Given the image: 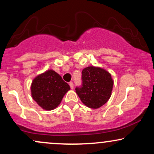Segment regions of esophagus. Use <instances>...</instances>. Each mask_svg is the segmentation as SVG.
I'll use <instances>...</instances> for the list:
<instances>
[{"instance_id":"34e87169","label":"esophagus","mask_w":154,"mask_h":154,"mask_svg":"<svg viewBox=\"0 0 154 154\" xmlns=\"http://www.w3.org/2000/svg\"><path fill=\"white\" fill-rule=\"evenodd\" d=\"M69 86H70V88H71V89H73V88H74V84H73V82H69Z\"/></svg>"}]
</instances>
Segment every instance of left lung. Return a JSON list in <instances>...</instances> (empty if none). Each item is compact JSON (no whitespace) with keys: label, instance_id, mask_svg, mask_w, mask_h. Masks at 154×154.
I'll list each match as a JSON object with an SVG mask.
<instances>
[{"label":"left lung","instance_id":"obj_1","mask_svg":"<svg viewBox=\"0 0 154 154\" xmlns=\"http://www.w3.org/2000/svg\"><path fill=\"white\" fill-rule=\"evenodd\" d=\"M113 85L110 73L99 67L88 66L82 72V85L75 91L85 105L98 109L110 98Z\"/></svg>","mask_w":154,"mask_h":154}]
</instances>
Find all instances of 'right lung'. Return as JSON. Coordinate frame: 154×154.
<instances>
[{"instance_id":"right-lung-1","label":"right lung","mask_w":154,"mask_h":154,"mask_svg":"<svg viewBox=\"0 0 154 154\" xmlns=\"http://www.w3.org/2000/svg\"><path fill=\"white\" fill-rule=\"evenodd\" d=\"M69 89L61 76L51 69L37 76L31 85L32 98L45 110L56 109Z\"/></svg>"}]
</instances>
